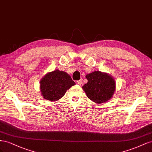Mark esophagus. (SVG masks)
Returning <instances> with one entry per match:
<instances>
[{
	"instance_id": "34e87169",
	"label": "esophagus",
	"mask_w": 152,
	"mask_h": 152,
	"mask_svg": "<svg viewBox=\"0 0 152 152\" xmlns=\"http://www.w3.org/2000/svg\"><path fill=\"white\" fill-rule=\"evenodd\" d=\"M77 83L79 85H81V84H82V80H80L79 81H77Z\"/></svg>"
}]
</instances>
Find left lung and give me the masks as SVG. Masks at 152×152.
<instances>
[{"instance_id": "left-lung-1", "label": "left lung", "mask_w": 152, "mask_h": 152, "mask_svg": "<svg viewBox=\"0 0 152 152\" xmlns=\"http://www.w3.org/2000/svg\"><path fill=\"white\" fill-rule=\"evenodd\" d=\"M88 80L82 88L86 96L91 101L101 104L111 99L116 90V82L114 77L106 72L95 71L86 75Z\"/></svg>"}]
</instances>
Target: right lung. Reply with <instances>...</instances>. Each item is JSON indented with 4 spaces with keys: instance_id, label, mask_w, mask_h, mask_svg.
<instances>
[{
    "instance_id": "right-lung-1",
    "label": "right lung",
    "mask_w": 152,
    "mask_h": 152,
    "mask_svg": "<svg viewBox=\"0 0 152 152\" xmlns=\"http://www.w3.org/2000/svg\"><path fill=\"white\" fill-rule=\"evenodd\" d=\"M69 75L58 69L48 72L40 81L42 97L48 101H57L64 96L67 90L75 85Z\"/></svg>"
}]
</instances>
